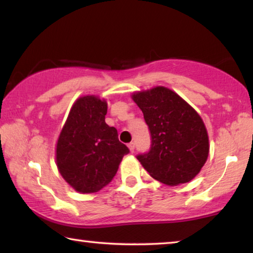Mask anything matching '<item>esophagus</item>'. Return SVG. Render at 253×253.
<instances>
[{
	"label": "esophagus",
	"instance_id": "obj_1",
	"mask_svg": "<svg viewBox=\"0 0 253 253\" xmlns=\"http://www.w3.org/2000/svg\"><path fill=\"white\" fill-rule=\"evenodd\" d=\"M128 148H129V151L131 152V153H134V151H135V143H129L128 144Z\"/></svg>",
	"mask_w": 253,
	"mask_h": 253
}]
</instances>
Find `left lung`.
I'll return each mask as SVG.
<instances>
[{"instance_id": "left-lung-1", "label": "left lung", "mask_w": 253, "mask_h": 253, "mask_svg": "<svg viewBox=\"0 0 253 253\" xmlns=\"http://www.w3.org/2000/svg\"><path fill=\"white\" fill-rule=\"evenodd\" d=\"M151 134V147L137 160L168 185L190 182L209 156V137L199 114L174 91L156 87L132 96Z\"/></svg>"}]
</instances>
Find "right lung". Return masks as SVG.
<instances>
[{
  "label": "right lung",
  "instance_id": "add662e5",
  "mask_svg": "<svg viewBox=\"0 0 253 253\" xmlns=\"http://www.w3.org/2000/svg\"><path fill=\"white\" fill-rule=\"evenodd\" d=\"M107 102L95 96L75 102L60 132L57 166L62 177L80 193H93L116 175L119 163L129 153L119 142L115 127L105 122Z\"/></svg>",
  "mask_w": 253,
  "mask_h": 253
}]
</instances>
